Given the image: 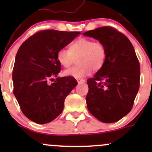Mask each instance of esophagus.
<instances>
[{
    "label": "esophagus",
    "mask_w": 152,
    "mask_h": 152,
    "mask_svg": "<svg viewBox=\"0 0 152 152\" xmlns=\"http://www.w3.org/2000/svg\"><path fill=\"white\" fill-rule=\"evenodd\" d=\"M85 79H77V82L79 84H82V83H85Z\"/></svg>",
    "instance_id": "esophagus-1"
}]
</instances>
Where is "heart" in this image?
Here are the masks:
<instances>
[{"mask_svg": "<svg viewBox=\"0 0 152 152\" xmlns=\"http://www.w3.org/2000/svg\"><path fill=\"white\" fill-rule=\"evenodd\" d=\"M79 65L67 69L64 74L75 79H82L88 76L93 69L95 71L103 67L107 56L105 46L100 42L92 39L82 37L70 45V49L62 48L58 51L56 58L59 63L64 67H68L74 61L75 57Z\"/></svg>", "mask_w": 152, "mask_h": 152, "instance_id": "b5f03b06", "label": "heart"}]
</instances>
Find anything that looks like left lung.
Returning <instances> with one entry per match:
<instances>
[{
    "label": "left lung",
    "instance_id": "8db88e82",
    "mask_svg": "<svg viewBox=\"0 0 152 152\" xmlns=\"http://www.w3.org/2000/svg\"><path fill=\"white\" fill-rule=\"evenodd\" d=\"M83 35L98 39L107 51L103 67L87 81V109L100 121L114 123L134 104L140 87L138 59L129 39L113 27H100Z\"/></svg>",
    "mask_w": 152,
    "mask_h": 152
}]
</instances>
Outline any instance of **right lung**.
I'll list each match as a JSON object with an SVG mask.
<instances>
[{"instance_id":"1","label":"right lung","mask_w":152,"mask_h":152,"mask_svg":"<svg viewBox=\"0 0 152 152\" xmlns=\"http://www.w3.org/2000/svg\"><path fill=\"white\" fill-rule=\"evenodd\" d=\"M79 34L53 29L39 31L18 49L12 72L13 93L29 120L45 124L62 113L65 98L78 83L71 76L58 77L61 65L56 55ZM53 77L56 80L50 83Z\"/></svg>"}]
</instances>
